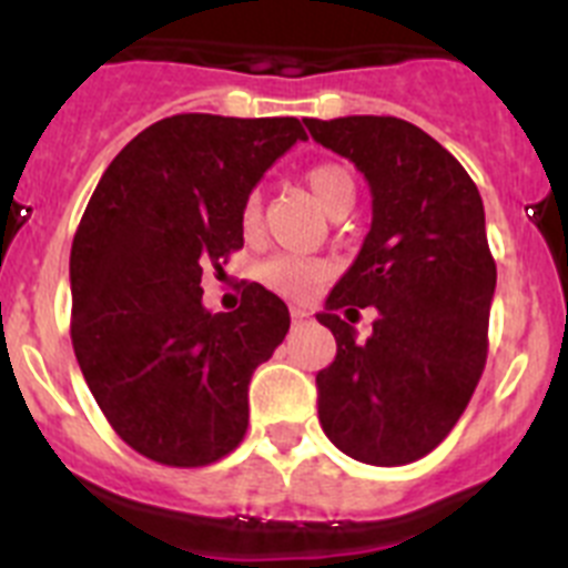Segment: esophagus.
Segmentation results:
<instances>
[{
	"instance_id": "esophagus-1",
	"label": "esophagus",
	"mask_w": 568,
	"mask_h": 568,
	"mask_svg": "<svg viewBox=\"0 0 568 568\" xmlns=\"http://www.w3.org/2000/svg\"><path fill=\"white\" fill-rule=\"evenodd\" d=\"M290 315H293L295 324H301V321H307V318H310V310H304V307H293V310H290Z\"/></svg>"
}]
</instances>
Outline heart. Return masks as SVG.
Wrapping results in <instances>:
<instances>
[{
	"mask_svg": "<svg viewBox=\"0 0 568 568\" xmlns=\"http://www.w3.org/2000/svg\"><path fill=\"white\" fill-rule=\"evenodd\" d=\"M304 182L313 190L315 202L327 210L329 215H338L341 210H349L355 202V179L344 164L321 162L304 173ZM241 233L247 239H255L261 230V202L258 195H247L241 204L239 215ZM329 267L318 258H304V255L281 253L267 258L258 267V281L273 293L284 295V298L304 301L315 293V290L327 281Z\"/></svg>",
	"mask_w": 568,
	"mask_h": 568,
	"instance_id": "heart-1",
	"label": "heart"
}]
</instances>
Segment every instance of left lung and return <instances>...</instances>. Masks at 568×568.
<instances>
[{"label": "left lung", "instance_id": "8db88e82", "mask_svg": "<svg viewBox=\"0 0 568 568\" xmlns=\"http://www.w3.org/2000/svg\"><path fill=\"white\" fill-rule=\"evenodd\" d=\"M304 124L349 159L373 193L364 247L315 315L338 344L315 375L318 420L361 464H413L453 433L484 373L498 278L484 202L458 159L404 119ZM355 306L379 310L366 342L334 315Z\"/></svg>", "mask_w": 568, "mask_h": 568}]
</instances>
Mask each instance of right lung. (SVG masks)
Segmentation results:
<instances>
[{
  "mask_svg": "<svg viewBox=\"0 0 568 568\" xmlns=\"http://www.w3.org/2000/svg\"><path fill=\"white\" fill-rule=\"evenodd\" d=\"M307 133L293 115L179 113L115 155L70 250V338L115 435L164 466H207L247 433L255 366L290 329L287 304L247 284L210 313L202 273L244 247L241 204Z\"/></svg>",
  "mask_w": 568,
  "mask_h": 568,
  "instance_id": "obj_1",
  "label": "right lung"
}]
</instances>
